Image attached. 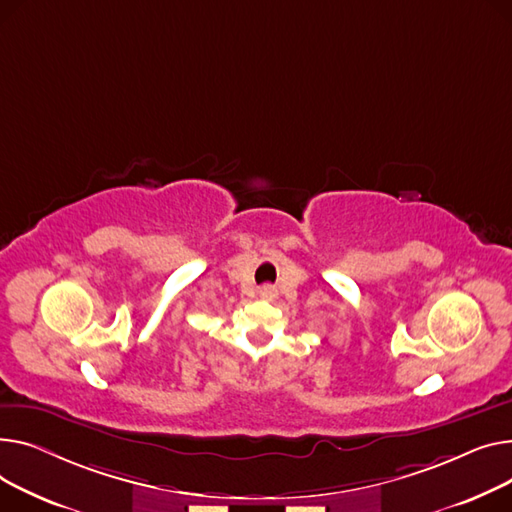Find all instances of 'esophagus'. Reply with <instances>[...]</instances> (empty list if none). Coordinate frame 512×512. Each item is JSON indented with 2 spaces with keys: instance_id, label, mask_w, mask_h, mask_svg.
<instances>
[{
  "instance_id": "obj_1",
  "label": "esophagus",
  "mask_w": 512,
  "mask_h": 512,
  "mask_svg": "<svg viewBox=\"0 0 512 512\" xmlns=\"http://www.w3.org/2000/svg\"><path fill=\"white\" fill-rule=\"evenodd\" d=\"M260 297L262 299H275L277 297V289L273 287V285H264V287H260Z\"/></svg>"
}]
</instances>
